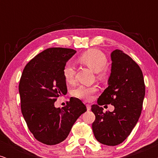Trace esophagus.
<instances>
[{
  "mask_svg": "<svg viewBox=\"0 0 158 158\" xmlns=\"http://www.w3.org/2000/svg\"><path fill=\"white\" fill-rule=\"evenodd\" d=\"M86 107H87L88 111H90V110L91 109V106H90V104H86Z\"/></svg>",
  "mask_w": 158,
  "mask_h": 158,
  "instance_id": "1",
  "label": "esophagus"
}]
</instances>
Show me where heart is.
<instances>
[{
  "label": "heart",
  "mask_w": 158,
  "mask_h": 158,
  "mask_svg": "<svg viewBox=\"0 0 158 158\" xmlns=\"http://www.w3.org/2000/svg\"><path fill=\"white\" fill-rule=\"evenodd\" d=\"M77 62L87 66L94 72L97 73L98 77L105 79L107 77L108 68H106L107 57L103 52L97 49H88L77 58ZM64 81L68 83H73L75 81V70L70 64H66L62 70ZM98 90L96 86L79 85L73 90V95L77 98L85 100H90L94 93Z\"/></svg>",
  "instance_id": "1"
}]
</instances>
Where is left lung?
<instances>
[{
  "mask_svg": "<svg viewBox=\"0 0 158 158\" xmlns=\"http://www.w3.org/2000/svg\"><path fill=\"white\" fill-rule=\"evenodd\" d=\"M111 70L106 88L91 106L96 116L92 129L96 139L109 146L119 144L130 135L141 114L145 95L143 74L139 66L127 54L115 49L111 54ZM111 104L112 112L101 105Z\"/></svg>",
  "mask_w": 158,
  "mask_h": 158,
  "instance_id": "left-lung-1",
  "label": "left lung"
}]
</instances>
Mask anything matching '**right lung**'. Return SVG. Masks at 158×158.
I'll list each match as a JSON object with an SVG mask.
<instances>
[{
    "label": "right lung",
    "instance_id": "1",
    "mask_svg": "<svg viewBox=\"0 0 158 158\" xmlns=\"http://www.w3.org/2000/svg\"><path fill=\"white\" fill-rule=\"evenodd\" d=\"M75 53L73 49H47L28 62L21 75V113L35 139L47 145L64 141L79 116L87 111L80 99L73 97L62 109L55 106L58 97L68 92L62 70Z\"/></svg>",
    "mask_w": 158,
    "mask_h": 158
}]
</instances>
